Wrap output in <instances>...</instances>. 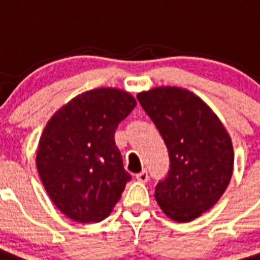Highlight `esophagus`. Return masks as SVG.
<instances>
[{"mask_svg":"<svg viewBox=\"0 0 260 260\" xmlns=\"http://www.w3.org/2000/svg\"><path fill=\"white\" fill-rule=\"evenodd\" d=\"M136 177H137L138 181H141V183H147L149 179L148 172H147V170H143V172H140V173H138Z\"/></svg>","mask_w":260,"mask_h":260,"instance_id":"esophagus-1","label":"esophagus"}]
</instances>
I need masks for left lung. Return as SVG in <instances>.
<instances>
[{
	"label": "left lung",
	"instance_id": "left-lung-1",
	"mask_svg": "<svg viewBox=\"0 0 260 260\" xmlns=\"http://www.w3.org/2000/svg\"><path fill=\"white\" fill-rule=\"evenodd\" d=\"M137 100L169 151L170 169L156 184V202L173 220H194L220 200L230 183V136L205 102L185 88L156 87Z\"/></svg>",
	"mask_w": 260,
	"mask_h": 260
}]
</instances>
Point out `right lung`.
I'll use <instances>...</instances> for the list:
<instances>
[{"label": "right lung", "mask_w": 260, "mask_h": 260, "mask_svg": "<svg viewBox=\"0 0 260 260\" xmlns=\"http://www.w3.org/2000/svg\"><path fill=\"white\" fill-rule=\"evenodd\" d=\"M136 104L126 91L95 88L73 98L47 123L37 170L51 201L72 220H104L132 180L115 132Z\"/></svg>", "instance_id": "right-lung-1"}]
</instances>
